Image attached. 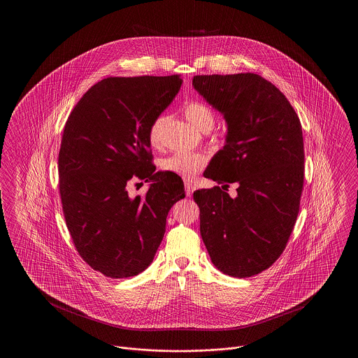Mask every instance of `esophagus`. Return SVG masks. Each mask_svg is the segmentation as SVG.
Returning a JSON list of instances; mask_svg holds the SVG:
<instances>
[{"mask_svg":"<svg viewBox=\"0 0 358 358\" xmlns=\"http://www.w3.org/2000/svg\"><path fill=\"white\" fill-rule=\"evenodd\" d=\"M185 190H187V196H192L193 190H194V185L192 184V181H185Z\"/></svg>","mask_w":358,"mask_h":358,"instance_id":"1","label":"esophagus"}]
</instances>
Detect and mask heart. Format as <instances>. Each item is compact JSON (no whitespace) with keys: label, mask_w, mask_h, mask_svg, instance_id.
<instances>
[{"label":"heart","mask_w":358,"mask_h":358,"mask_svg":"<svg viewBox=\"0 0 358 358\" xmlns=\"http://www.w3.org/2000/svg\"><path fill=\"white\" fill-rule=\"evenodd\" d=\"M187 120L200 131L208 133L213 129L216 122L215 111L200 101H190L185 104L184 108ZM168 117L158 115L154 118L148 129V139L153 148H159L164 141V129L166 124ZM206 165V157L201 153H178L171 154V157L162 159L161 168L162 171L178 174L184 178H193L199 171H203Z\"/></svg>","instance_id":"1"}]
</instances>
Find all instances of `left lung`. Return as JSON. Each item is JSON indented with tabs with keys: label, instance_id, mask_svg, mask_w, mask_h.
<instances>
[{
	"label": "left lung",
	"instance_id": "left-lung-1",
	"mask_svg": "<svg viewBox=\"0 0 358 358\" xmlns=\"http://www.w3.org/2000/svg\"><path fill=\"white\" fill-rule=\"evenodd\" d=\"M196 91L224 115L225 145L204 176L222 187L193 193L212 263L234 278L273 266L294 229L303 189L302 126L287 98L256 73L197 75ZM238 184L232 199L226 190Z\"/></svg>",
	"mask_w": 358,
	"mask_h": 358
}]
</instances>
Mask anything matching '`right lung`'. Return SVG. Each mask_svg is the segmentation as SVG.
I'll list each match as a JSON object with an SVG mask.
<instances>
[{
	"mask_svg": "<svg viewBox=\"0 0 358 358\" xmlns=\"http://www.w3.org/2000/svg\"><path fill=\"white\" fill-rule=\"evenodd\" d=\"M180 75L107 78L69 114L59 152L63 213L76 251L95 271L130 278L149 267L166 216L185 197L180 176L157 171L148 139L154 118L171 104ZM152 184L131 199L127 185Z\"/></svg>",
	"mask_w": 358,
	"mask_h": 358,
	"instance_id": "obj_1",
	"label": "right lung"
}]
</instances>
